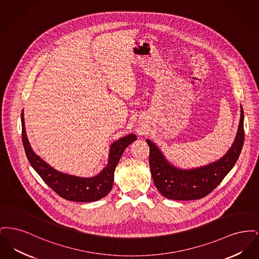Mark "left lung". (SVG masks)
Segmentation results:
<instances>
[{
	"label": "left lung",
	"instance_id": "left-lung-1",
	"mask_svg": "<svg viewBox=\"0 0 259 259\" xmlns=\"http://www.w3.org/2000/svg\"><path fill=\"white\" fill-rule=\"evenodd\" d=\"M238 130L232 146L222 158L205 166L182 169L166 158L159 148L149 139V166L153 183L164 197L179 201L205 197L221 184L238 160L244 144V111L242 106Z\"/></svg>",
	"mask_w": 259,
	"mask_h": 259
}]
</instances>
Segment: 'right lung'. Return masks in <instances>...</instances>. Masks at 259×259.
Here are the masks:
<instances>
[{
	"mask_svg": "<svg viewBox=\"0 0 259 259\" xmlns=\"http://www.w3.org/2000/svg\"><path fill=\"white\" fill-rule=\"evenodd\" d=\"M21 124L25 153L31 166L60 197L74 202H94L105 197L111 191L114 171L125 148L137 140L135 134H129L113 142L109 150L107 166L98 175L83 178L59 172L41 159L34 152L27 138L23 111L21 113Z\"/></svg>",
	"mask_w": 259,
	"mask_h": 259,
	"instance_id": "right-lung-1",
	"label": "right lung"
}]
</instances>
